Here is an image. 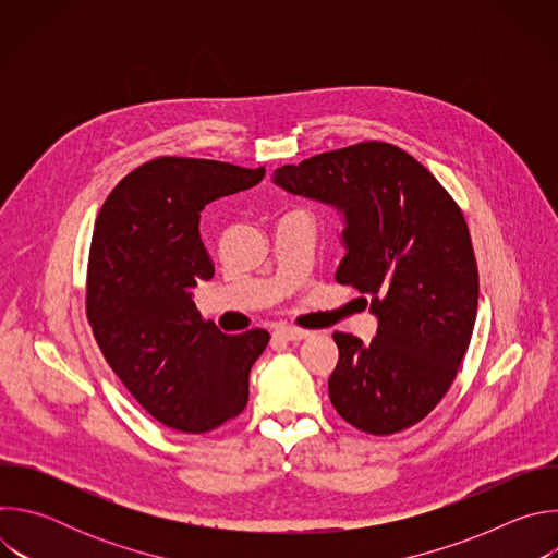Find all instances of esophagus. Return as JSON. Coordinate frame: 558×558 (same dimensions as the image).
Wrapping results in <instances>:
<instances>
[{
    "label": "esophagus",
    "instance_id": "obj_1",
    "mask_svg": "<svg viewBox=\"0 0 558 558\" xmlns=\"http://www.w3.org/2000/svg\"><path fill=\"white\" fill-rule=\"evenodd\" d=\"M274 338H276V340H282V342H295V340L308 338V331L295 329V327H278V329L274 331Z\"/></svg>",
    "mask_w": 558,
    "mask_h": 558
}]
</instances>
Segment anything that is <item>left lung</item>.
I'll list each match as a JSON object with an SVG mask.
<instances>
[{
  "mask_svg": "<svg viewBox=\"0 0 558 558\" xmlns=\"http://www.w3.org/2000/svg\"><path fill=\"white\" fill-rule=\"evenodd\" d=\"M271 181L340 211L347 254L336 280L368 293L377 317L371 342L333 333L331 404L371 435L422 422L457 375L480 302L461 209L411 154L381 141L282 166Z\"/></svg>",
  "mask_w": 558,
  "mask_h": 558,
  "instance_id": "1",
  "label": "left lung"
}]
</instances>
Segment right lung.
Masks as SVG:
<instances>
[{"instance_id": "obj_1", "label": "right lung", "mask_w": 558, "mask_h": 558, "mask_svg": "<svg viewBox=\"0 0 558 558\" xmlns=\"http://www.w3.org/2000/svg\"><path fill=\"white\" fill-rule=\"evenodd\" d=\"M265 168L163 156L128 174L104 203L88 263V320L97 344L161 424L207 433L241 415L250 371L269 333H222L192 289L214 276L201 241L207 203L250 190Z\"/></svg>"}]
</instances>
